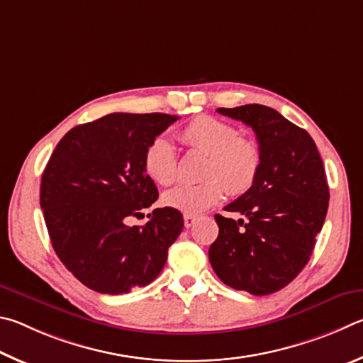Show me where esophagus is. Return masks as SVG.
Instances as JSON below:
<instances>
[{
    "label": "esophagus",
    "mask_w": 363,
    "mask_h": 363,
    "mask_svg": "<svg viewBox=\"0 0 363 363\" xmlns=\"http://www.w3.org/2000/svg\"><path fill=\"white\" fill-rule=\"evenodd\" d=\"M183 221H185V228H191L194 225L196 217L194 215H185V217H183Z\"/></svg>",
    "instance_id": "obj_1"
}]
</instances>
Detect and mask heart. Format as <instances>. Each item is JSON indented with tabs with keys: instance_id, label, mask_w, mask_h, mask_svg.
Returning <instances> with one entry per match:
<instances>
[{
	"instance_id": "b5f03b06",
	"label": "heart",
	"mask_w": 363,
	"mask_h": 363,
	"mask_svg": "<svg viewBox=\"0 0 363 363\" xmlns=\"http://www.w3.org/2000/svg\"><path fill=\"white\" fill-rule=\"evenodd\" d=\"M180 142L188 150L204 152L201 165V177L204 178L164 193L165 207L198 215L223 199L226 191L240 196L255 185L262 170V150L252 138L239 135L234 125L201 114L183 127ZM143 169L157 185L169 186L177 180V156L167 138L151 140L143 155Z\"/></svg>"
}]
</instances>
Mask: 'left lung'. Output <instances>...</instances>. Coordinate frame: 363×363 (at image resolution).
<instances>
[{
    "label": "left lung",
    "instance_id": "8db88e82",
    "mask_svg": "<svg viewBox=\"0 0 363 363\" xmlns=\"http://www.w3.org/2000/svg\"><path fill=\"white\" fill-rule=\"evenodd\" d=\"M255 132L262 170L249 191L215 215L218 238L208 259L220 281L263 296L284 289L313 255L328 208V185L314 140L301 127L264 105L218 108Z\"/></svg>",
    "mask_w": 363,
    "mask_h": 363
}]
</instances>
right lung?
Instances as JSON below:
<instances>
[{
    "instance_id": "1",
    "label": "right lung",
    "mask_w": 363,
    "mask_h": 363,
    "mask_svg": "<svg viewBox=\"0 0 363 363\" xmlns=\"http://www.w3.org/2000/svg\"><path fill=\"white\" fill-rule=\"evenodd\" d=\"M178 116L111 113L68 130L41 178L40 202L60 262L86 287L123 295L155 281L183 230L175 208H156L145 226L129 217L157 199L143 169L152 138Z\"/></svg>"
}]
</instances>
